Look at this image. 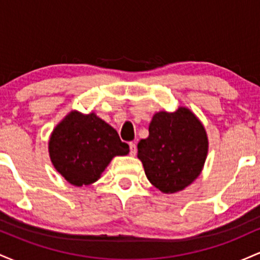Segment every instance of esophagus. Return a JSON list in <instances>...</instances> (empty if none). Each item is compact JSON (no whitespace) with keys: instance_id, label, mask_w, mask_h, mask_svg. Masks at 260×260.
Returning a JSON list of instances; mask_svg holds the SVG:
<instances>
[{"instance_id":"34e87169","label":"esophagus","mask_w":260,"mask_h":260,"mask_svg":"<svg viewBox=\"0 0 260 260\" xmlns=\"http://www.w3.org/2000/svg\"><path fill=\"white\" fill-rule=\"evenodd\" d=\"M129 154L134 156L137 154V145L136 143H129Z\"/></svg>"}]
</instances>
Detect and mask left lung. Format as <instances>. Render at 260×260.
<instances>
[{"instance_id":"8db88e82","label":"left lung","mask_w":260,"mask_h":260,"mask_svg":"<svg viewBox=\"0 0 260 260\" xmlns=\"http://www.w3.org/2000/svg\"><path fill=\"white\" fill-rule=\"evenodd\" d=\"M208 136L199 118L184 106L159 111L149 124V137L138 143V159L154 187L180 192L197 180L208 155Z\"/></svg>"}]
</instances>
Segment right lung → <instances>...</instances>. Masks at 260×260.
<instances>
[{
  "instance_id": "right-lung-1",
  "label": "right lung",
  "mask_w": 260,
  "mask_h": 260,
  "mask_svg": "<svg viewBox=\"0 0 260 260\" xmlns=\"http://www.w3.org/2000/svg\"><path fill=\"white\" fill-rule=\"evenodd\" d=\"M129 153L117 131L98 117L73 110L53 128L49 140V154L53 168L64 180L77 187L89 186L115 156Z\"/></svg>"
}]
</instances>
